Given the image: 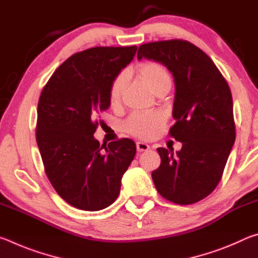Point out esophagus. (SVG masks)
Returning <instances> with one entry per match:
<instances>
[{
	"label": "esophagus",
	"instance_id": "esophagus-1",
	"mask_svg": "<svg viewBox=\"0 0 258 258\" xmlns=\"http://www.w3.org/2000/svg\"><path fill=\"white\" fill-rule=\"evenodd\" d=\"M137 149L139 152L148 151L150 149V146L147 145V143H145V142H137Z\"/></svg>",
	"mask_w": 258,
	"mask_h": 258
}]
</instances>
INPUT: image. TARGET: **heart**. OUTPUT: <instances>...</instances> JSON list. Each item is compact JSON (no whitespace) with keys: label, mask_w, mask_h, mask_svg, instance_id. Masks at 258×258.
<instances>
[{"label":"heart","mask_w":258,"mask_h":258,"mask_svg":"<svg viewBox=\"0 0 258 258\" xmlns=\"http://www.w3.org/2000/svg\"><path fill=\"white\" fill-rule=\"evenodd\" d=\"M139 75L141 76L146 84L156 93L163 87L172 85V77L163 64L158 62H145L138 68ZM127 84V75L121 73L111 83L109 90V102L111 107L119 106L123 97L124 90ZM160 113H150V115H134L126 121L125 128L128 133L141 139H149L155 134L156 130L161 123Z\"/></svg>","instance_id":"obj_1"}]
</instances>
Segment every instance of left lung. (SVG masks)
Wrapping results in <instances>:
<instances>
[{
  "instance_id": "8db88e82",
  "label": "left lung",
  "mask_w": 258,
  "mask_h": 258,
  "mask_svg": "<svg viewBox=\"0 0 258 258\" xmlns=\"http://www.w3.org/2000/svg\"><path fill=\"white\" fill-rule=\"evenodd\" d=\"M159 62L175 83L169 134L181 150L158 148L161 163L152 172L157 191L169 202L190 205L212 194L235 141L233 101L228 83L209 56L182 40L147 43L138 59Z\"/></svg>"
}]
</instances>
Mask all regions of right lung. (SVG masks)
<instances>
[{"label": "right lung", "instance_id": "1", "mask_svg": "<svg viewBox=\"0 0 258 258\" xmlns=\"http://www.w3.org/2000/svg\"><path fill=\"white\" fill-rule=\"evenodd\" d=\"M137 46L92 47L68 58L43 89L36 141L45 173L64 202L97 212L118 197L121 177L134 159L133 140L100 146L94 132L110 107L109 90L137 53Z\"/></svg>", "mask_w": 258, "mask_h": 258}]
</instances>
